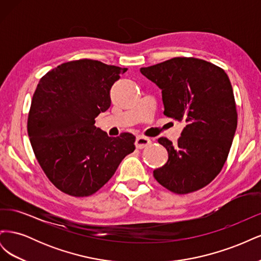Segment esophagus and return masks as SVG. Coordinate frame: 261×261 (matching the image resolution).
<instances>
[{
    "instance_id": "1",
    "label": "esophagus",
    "mask_w": 261,
    "mask_h": 261,
    "mask_svg": "<svg viewBox=\"0 0 261 261\" xmlns=\"http://www.w3.org/2000/svg\"><path fill=\"white\" fill-rule=\"evenodd\" d=\"M135 145H136L137 149H144V148L148 147L149 145H151V140H150L148 137H145V136H138L136 138Z\"/></svg>"
}]
</instances>
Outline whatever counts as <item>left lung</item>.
Returning a JSON list of instances; mask_svg holds the SVG:
<instances>
[{"instance_id": "left-lung-1", "label": "left lung", "mask_w": 261, "mask_h": 261, "mask_svg": "<svg viewBox=\"0 0 261 261\" xmlns=\"http://www.w3.org/2000/svg\"><path fill=\"white\" fill-rule=\"evenodd\" d=\"M140 72L162 90L164 115L186 124L177 144L158 139L169 159L153 176L175 194L198 191L222 170L232 146L238 112L231 82L221 67L195 58H173Z\"/></svg>"}]
</instances>
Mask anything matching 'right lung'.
Returning <instances> with one entry per match:
<instances>
[{"label": "right lung", "mask_w": 261, "mask_h": 261, "mask_svg": "<svg viewBox=\"0 0 261 261\" xmlns=\"http://www.w3.org/2000/svg\"><path fill=\"white\" fill-rule=\"evenodd\" d=\"M126 70L84 59L63 63L39 82L28 136L39 164L61 192L74 197L94 194L135 150L132 134L109 137L94 126V118L111 106L110 90Z\"/></svg>", "instance_id": "right-lung-1"}]
</instances>
